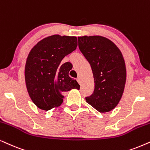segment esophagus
I'll use <instances>...</instances> for the list:
<instances>
[{
  "mask_svg": "<svg viewBox=\"0 0 150 150\" xmlns=\"http://www.w3.org/2000/svg\"><path fill=\"white\" fill-rule=\"evenodd\" d=\"M77 79V82H78L79 83V84H80V83H81V81H80V78H79V77H77V78L76 79Z\"/></svg>",
  "mask_w": 150,
  "mask_h": 150,
  "instance_id": "obj_1",
  "label": "esophagus"
}]
</instances>
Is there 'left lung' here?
Instances as JSON below:
<instances>
[{
  "label": "left lung",
  "instance_id": "obj_1",
  "mask_svg": "<svg viewBox=\"0 0 150 150\" xmlns=\"http://www.w3.org/2000/svg\"><path fill=\"white\" fill-rule=\"evenodd\" d=\"M79 49L91 65L95 89L86 101L100 112L113 110L122 97L126 69L118 47L99 35L78 37Z\"/></svg>",
  "mask_w": 150,
  "mask_h": 150
}]
</instances>
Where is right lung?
I'll return each mask as SVG.
<instances>
[{"mask_svg": "<svg viewBox=\"0 0 150 150\" xmlns=\"http://www.w3.org/2000/svg\"><path fill=\"white\" fill-rule=\"evenodd\" d=\"M77 46L76 37L53 35L38 42L29 52L25 70L26 86L40 109L47 111L58 107L66 92L79 89L77 81L69 76L70 64H61Z\"/></svg>", "mask_w": 150, "mask_h": 150, "instance_id": "1", "label": "right lung"}]
</instances>
